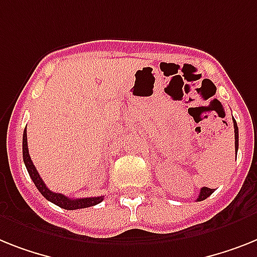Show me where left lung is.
Returning <instances> with one entry per match:
<instances>
[{"label":"left lung","mask_w":257,"mask_h":257,"mask_svg":"<svg viewBox=\"0 0 257 257\" xmlns=\"http://www.w3.org/2000/svg\"><path fill=\"white\" fill-rule=\"evenodd\" d=\"M234 133H235V152H238L239 148V130H238V124H236V120L234 119ZM214 193V189H210V188H206L203 186L200 190V196L197 198V201H203L206 200L207 197L211 196Z\"/></svg>","instance_id":"left-lung-1"}]
</instances>
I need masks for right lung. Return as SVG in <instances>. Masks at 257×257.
Returning a JSON list of instances; mask_svg holds the SVG:
<instances>
[{"label":"right lung","mask_w":257,"mask_h":257,"mask_svg":"<svg viewBox=\"0 0 257 257\" xmlns=\"http://www.w3.org/2000/svg\"><path fill=\"white\" fill-rule=\"evenodd\" d=\"M22 152H23V162H25V165H26L27 172H29L30 177L34 181L35 186L38 188L40 193H42V196L48 200L50 202L55 203L61 209L65 210H76V209H84V207H89V206H94L97 203L102 202L103 197H89V198H76V200H72V198H68L65 197L64 194H61V193H55L51 192L48 189L46 184L43 182L42 177L38 173L37 168H35V165L33 164V160L30 158L29 155V148H27V133L26 130L23 131V141H22Z\"/></svg>","instance_id":"obj_1"}]
</instances>
